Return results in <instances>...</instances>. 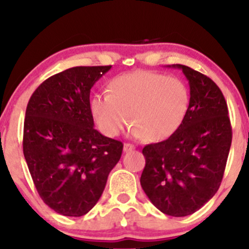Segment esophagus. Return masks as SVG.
Masks as SVG:
<instances>
[{"label":"esophagus","mask_w":249,"mask_h":249,"mask_svg":"<svg viewBox=\"0 0 249 249\" xmlns=\"http://www.w3.org/2000/svg\"><path fill=\"white\" fill-rule=\"evenodd\" d=\"M134 145H132V144H124V152H130V151H132V150H134Z\"/></svg>","instance_id":"34e87169"}]
</instances>
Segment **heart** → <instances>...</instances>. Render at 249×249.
<instances>
[{
  "label": "heart",
  "mask_w": 249,
  "mask_h": 249,
  "mask_svg": "<svg viewBox=\"0 0 249 249\" xmlns=\"http://www.w3.org/2000/svg\"><path fill=\"white\" fill-rule=\"evenodd\" d=\"M188 105L190 90L180 78L133 71L108 83V93L93 96L90 111L105 136H119L131 122L134 138L161 142L181 126Z\"/></svg>",
  "instance_id": "heart-1"
}]
</instances>
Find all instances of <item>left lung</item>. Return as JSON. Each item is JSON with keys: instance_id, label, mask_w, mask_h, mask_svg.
Here are the masks:
<instances>
[{"instance_id": "left-lung-1", "label": "left lung", "mask_w": 249, "mask_h": 249, "mask_svg": "<svg viewBox=\"0 0 249 249\" xmlns=\"http://www.w3.org/2000/svg\"><path fill=\"white\" fill-rule=\"evenodd\" d=\"M190 105L184 123L166 141L146 145L141 185L150 201L171 216L201 208L219 190L232 144L227 103L212 79L186 65Z\"/></svg>"}]
</instances>
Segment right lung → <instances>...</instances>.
<instances>
[{"label": "right lung", "instance_id": "obj_1", "mask_svg": "<svg viewBox=\"0 0 249 249\" xmlns=\"http://www.w3.org/2000/svg\"><path fill=\"white\" fill-rule=\"evenodd\" d=\"M110 67H75L36 89L25 111L23 153L37 192L56 213L82 216L102 196L123 142L96 130L90 91Z\"/></svg>", "mask_w": 249, "mask_h": 249}]
</instances>
